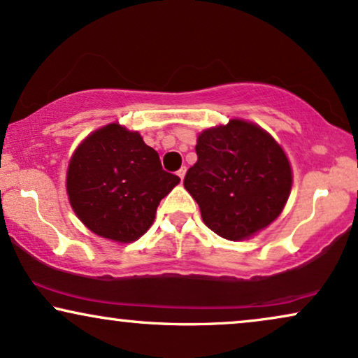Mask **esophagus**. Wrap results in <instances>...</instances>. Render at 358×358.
Returning a JSON list of instances; mask_svg holds the SVG:
<instances>
[{"label":"esophagus","mask_w":358,"mask_h":358,"mask_svg":"<svg viewBox=\"0 0 358 358\" xmlns=\"http://www.w3.org/2000/svg\"><path fill=\"white\" fill-rule=\"evenodd\" d=\"M178 176L180 179H184V176H185V168H180L179 171H178Z\"/></svg>","instance_id":"1"}]
</instances>
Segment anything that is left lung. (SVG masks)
Instances as JSON below:
<instances>
[{
  "mask_svg": "<svg viewBox=\"0 0 358 358\" xmlns=\"http://www.w3.org/2000/svg\"><path fill=\"white\" fill-rule=\"evenodd\" d=\"M197 162L184 187L201 207L208 229L243 240L268 227L289 197L292 174L281 146L243 120L206 129L197 138Z\"/></svg>",
  "mask_w": 358,
  "mask_h": 358,
  "instance_id": "left-lung-1",
  "label": "left lung"
}]
</instances>
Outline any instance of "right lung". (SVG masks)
<instances>
[{
	"mask_svg": "<svg viewBox=\"0 0 358 358\" xmlns=\"http://www.w3.org/2000/svg\"><path fill=\"white\" fill-rule=\"evenodd\" d=\"M136 131L118 123L92 133L73 152L67 194L73 212L94 234L122 243L138 240L156 208L179 184Z\"/></svg>",
	"mask_w": 358,
	"mask_h": 358,
	"instance_id": "add662e5",
	"label": "right lung"
}]
</instances>
